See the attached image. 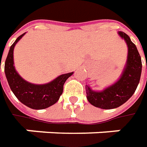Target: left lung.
Listing matches in <instances>:
<instances>
[{
    "mask_svg": "<svg viewBox=\"0 0 147 147\" xmlns=\"http://www.w3.org/2000/svg\"><path fill=\"white\" fill-rule=\"evenodd\" d=\"M119 36L127 43V65L121 78L114 85L102 92H94L86 85V93L91 104L104 110L115 109L125 103L135 92L142 74V59L135 44L123 32H119Z\"/></svg>",
    "mask_w": 147,
    "mask_h": 147,
    "instance_id": "left-lung-1",
    "label": "left lung"
}]
</instances>
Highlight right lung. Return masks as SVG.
Listing matches in <instances>:
<instances>
[{
    "mask_svg": "<svg viewBox=\"0 0 147 147\" xmlns=\"http://www.w3.org/2000/svg\"><path fill=\"white\" fill-rule=\"evenodd\" d=\"M24 34L25 32L20 35L10 47L5 63V73L9 88L20 102L31 109L43 110L58 101L63 93L65 81L73 73L62 74L52 82L42 85L32 84L24 80L14 69L13 53L14 46Z\"/></svg>",
    "mask_w": 147,
    "mask_h": 147,
    "instance_id": "right-lung-1",
    "label": "right lung"
}]
</instances>
